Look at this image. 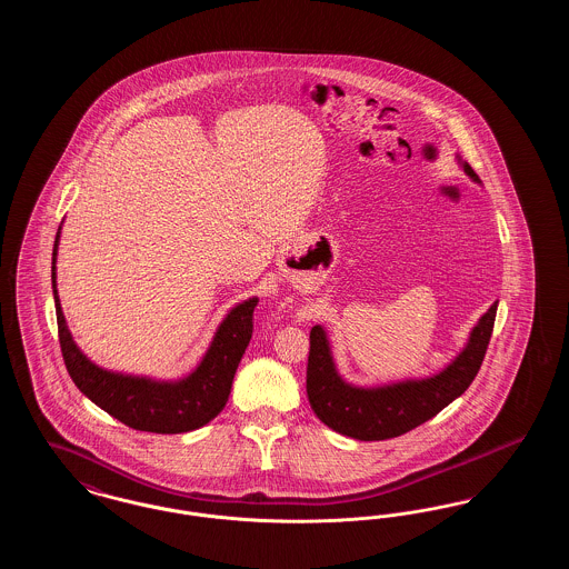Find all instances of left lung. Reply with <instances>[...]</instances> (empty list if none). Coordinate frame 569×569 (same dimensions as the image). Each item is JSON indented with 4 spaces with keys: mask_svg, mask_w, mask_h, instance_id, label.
<instances>
[{
    "mask_svg": "<svg viewBox=\"0 0 569 569\" xmlns=\"http://www.w3.org/2000/svg\"><path fill=\"white\" fill-rule=\"evenodd\" d=\"M462 168L480 181L469 163H462ZM495 316L497 302L473 328L459 358L439 376L373 390L353 388L337 376L325 330L322 326H313L307 360V397L311 409L332 431L360 441H381L420 427L450 406L478 376L487 356Z\"/></svg>",
    "mask_w": 569,
    "mask_h": 569,
    "instance_id": "8db88e82",
    "label": "left lung"
}]
</instances>
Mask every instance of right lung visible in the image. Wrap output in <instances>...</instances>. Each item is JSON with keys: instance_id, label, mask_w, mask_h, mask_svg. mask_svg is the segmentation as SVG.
<instances>
[{"instance_id": "add662e5", "label": "right lung", "mask_w": 569, "mask_h": 569, "mask_svg": "<svg viewBox=\"0 0 569 569\" xmlns=\"http://www.w3.org/2000/svg\"><path fill=\"white\" fill-rule=\"evenodd\" d=\"M57 243L59 232L54 237L51 267L59 346L66 369L82 395L136 431L188 433L211 422L230 397L232 379L253 332V309L258 300L249 298L228 313L217 330L209 352L190 378L174 383H160L151 379L110 373L89 362L70 337L54 288Z\"/></svg>"}]
</instances>
